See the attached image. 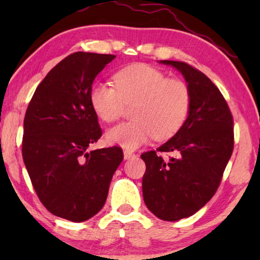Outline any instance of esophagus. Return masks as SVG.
Listing matches in <instances>:
<instances>
[{"label":"esophagus","instance_id":"obj_1","mask_svg":"<svg viewBox=\"0 0 260 260\" xmlns=\"http://www.w3.org/2000/svg\"><path fill=\"white\" fill-rule=\"evenodd\" d=\"M124 159H129V158H131V157H134L135 156V154L133 151H130V150H124Z\"/></svg>","mask_w":260,"mask_h":260}]
</instances>
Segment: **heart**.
<instances>
[{
  "label": "heart",
  "mask_w": 260,
  "mask_h": 260,
  "mask_svg": "<svg viewBox=\"0 0 260 260\" xmlns=\"http://www.w3.org/2000/svg\"><path fill=\"white\" fill-rule=\"evenodd\" d=\"M113 83L115 86L95 81L90 88L91 106L103 122H115L122 115L123 103H134V119L106 133L110 144L133 150L152 136L159 141L174 136L186 122L191 98L184 81L167 78L147 63H133L116 72Z\"/></svg>",
  "instance_id": "heart-1"
}]
</instances>
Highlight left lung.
I'll return each instance as SVG.
<instances>
[{"instance_id":"obj_1","label":"left lung","mask_w":260,"mask_h":260,"mask_svg":"<svg viewBox=\"0 0 260 260\" xmlns=\"http://www.w3.org/2000/svg\"><path fill=\"white\" fill-rule=\"evenodd\" d=\"M182 74L190 91V110L182 127L156 151L141 155L145 205L166 221L188 218L211 200L233 151V117L219 88L186 62L159 60Z\"/></svg>"}]
</instances>
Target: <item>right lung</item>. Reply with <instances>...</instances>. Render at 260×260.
<instances>
[{"instance_id":"1","label":"right lung","mask_w":260,"mask_h":260,"mask_svg":"<svg viewBox=\"0 0 260 260\" xmlns=\"http://www.w3.org/2000/svg\"><path fill=\"white\" fill-rule=\"evenodd\" d=\"M115 58L69 55L37 87L24 116L22 156L34 189L52 214L73 222L101 211L123 161L119 147L88 151L102 136L90 88Z\"/></svg>"}]
</instances>
